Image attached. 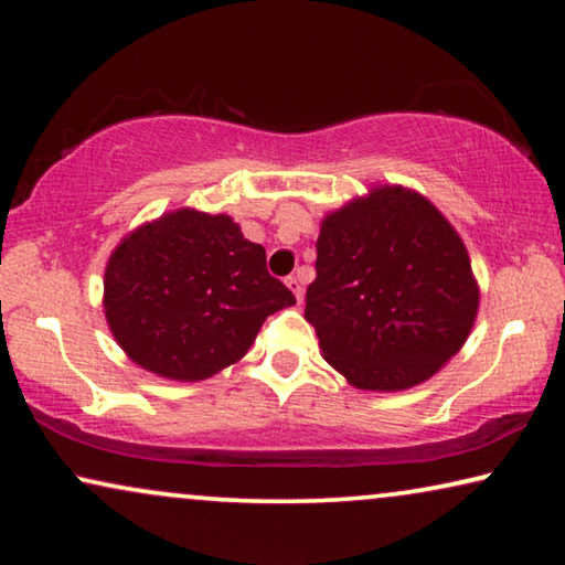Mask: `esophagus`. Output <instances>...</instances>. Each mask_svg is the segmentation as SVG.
<instances>
[{"label":"esophagus","mask_w":565,"mask_h":565,"mask_svg":"<svg viewBox=\"0 0 565 565\" xmlns=\"http://www.w3.org/2000/svg\"><path fill=\"white\" fill-rule=\"evenodd\" d=\"M286 286H289L291 289V294L296 296V301H303V286H301V281H299V276H289V279H286Z\"/></svg>","instance_id":"34e87169"}]
</instances>
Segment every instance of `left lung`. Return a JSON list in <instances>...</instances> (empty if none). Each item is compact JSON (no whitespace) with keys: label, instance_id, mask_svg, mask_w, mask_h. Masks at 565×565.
Returning a JSON list of instances; mask_svg holds the SVG:
<instances>
[{"label":"left lung","instance_id":"1","mask_svg":"<svg viewBox=\"0 0 565 565\" xmlns=\"http://www.w3.org/2000/svg\"><path fill=\"white\" fill-rule=\"evenodd\" d=\"M478 301L463 238L418 191L376 184L321 218L303 319L351 386L424 384L461 351Z\"/></svg>","mask_w":565,"mask_h":565}]
</instances>
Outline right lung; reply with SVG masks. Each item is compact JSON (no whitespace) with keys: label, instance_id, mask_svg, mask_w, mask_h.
<instances>
[{"label":"right lung","instance_id":"right-lung-1","mask_svg":"<svg viewBox=\"0 0 565 565\" xmlns=\"http://www.w3.org/2000/svg\"><path fill=\"white\" fill-rule=\"evenodd\" d=\"M102 303L114 341L137 366L204 381L244 359L266 317L296 299L232 216L184 206L121 238Z\"/></svg>","mask_w":565,"mask_h":565}]
</instances>
